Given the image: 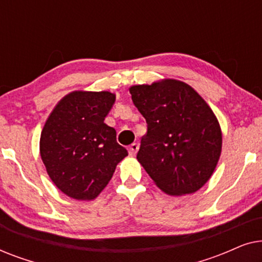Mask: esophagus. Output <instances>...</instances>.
Returning a JSON list of instances; mask_svg holds the SVG:
<instances>
[{"mask_svg":"<svg viewBox=\"0 0 262 262\" xmlns=\"http://www.w3.org/2000/svg\"><path fill=\"white\" fill-rule=\"evenodd\" d=\"M138 149H139V145L137 143H132V144L128 146V154H130L131 156H135L136 154H137Z\"/></svg>","mask_w":262,"mask_h":262,"instance_id":"obj_1","label":"esophagus"}]
</instances>
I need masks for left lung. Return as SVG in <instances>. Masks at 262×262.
Returning <instances> with one entry per match:
<instances>
[{
    "instance_id": "1",
    "label": "left lung",
    "mask_w": 262,
    "mask_h": 262,
    "mask_svg": "<svg viewBox=\"0 0 262 262\" xmlns=\"http://www.w3.org/2000/svg\"><path fill=\"white\" fill-rule=\"evenodd\" d=\"M148 124L137 160L161 191L185 195L203 187L222 152L217 117L185 82L163 78L128 88Z\"/></svg>"
}]
</instances>
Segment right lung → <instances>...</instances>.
Masks as SVG:
<instances>
[{
    "instance_id": "obj_1",
    "label": "right lung",
    "mask_w": 262,
    "mask_h": 262,
    "mask_svg": "<svg viewBox=\"0 0 262 262\" xmlns=\"http://www.w3.org/2000/svg\"><path fill=\"white\" fill-rule=\"evenodd\" d=\"M114 93L74 91L50 113L41 130L42 163L56 187L76 200H94L113 177L127 150L103 123Z\"/></svg>"
}]
</instances>
